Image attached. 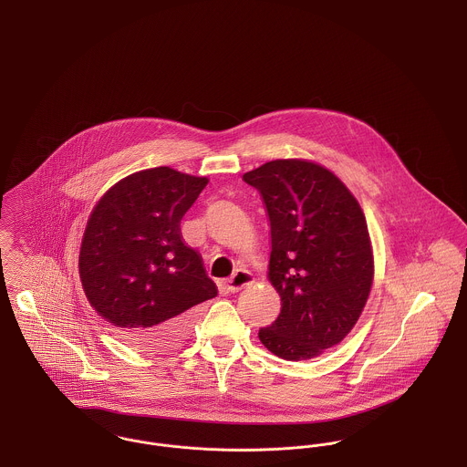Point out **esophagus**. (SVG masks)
I'll use <instances>...</instances> for the list:
<instances>
[{"label": "esophagus", "mask_w": 467, "mask_h": 467, "mask_svg": "<svg viewBox=\"0 0 467 467\" xmlns=\"http://www.w3.org/2000/svg\"><path fill=\"white\" fill-rule=\"evenodd\" d=\"M254 280V275H252L250 271L239 269V271H235V275H232V276L224 282V287H226L228 293H239V291H243L244 287L252 285Z\"/></svg>", "instance_id": "34e87169"}]
</instances>
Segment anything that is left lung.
Masks as SVG:
<instances>
[{"instance_id":"obj_1","label":"left lung","mask_w":467,"mask_h":467,"mask_svg":"<svg viewBox=\"0 0 467 467\" xmlns=\"http://www.w3.org/2000/svg\"><path fill=\"white\" fill-rule=\"evenodd\" d=\"M271 226L267 278L282 297L258 339L285 360L316 358L358 321L375 276L366 215L334 172L303 159H278L243 174Z\"/></svg>"}]
</instances>
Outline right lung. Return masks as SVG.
<instances>
[{
	"label": "right lung",
	"instance_id": "obj_1",
	"mask_svg": "<svg viewBox=\"0 0 467 467\" xmlns=\"http://www.w3.org/2000/svg\"><path fill=\"white\" fill-rule=\"evenodd\" d=\"M207 183L166 166L137 171L88 215L78 256L85 296L137 349L178 346L191 330L192 306L217 296L202 256L180 232Z\"/></svg>",
	"mask_w": 467,
	"mask_h": 467
}]
</instances>
